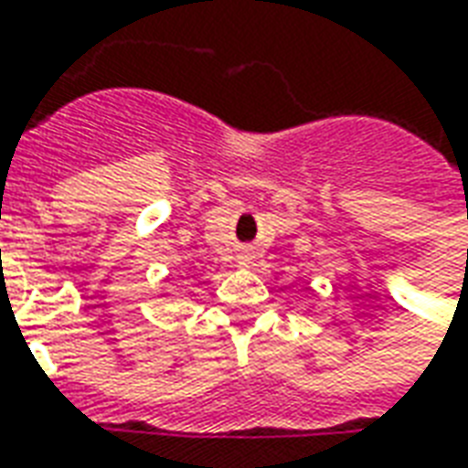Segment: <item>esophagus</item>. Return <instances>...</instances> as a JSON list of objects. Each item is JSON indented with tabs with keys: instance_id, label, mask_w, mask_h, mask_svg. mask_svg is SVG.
Segmentation results:
<instances>
[{
	"instance_id": "obj_1",
	"label": "esophagus",
	"mask_w": 468,
	"mask_h": 468,
	"mask_svg": "<svg viewBox=\"0 0 468 468\" xmlns=\"http://www.w3.org/2000/svg\"><path fill=\"white\" fill-rule=\"evenodd\" d=\"M250 258H253V255H250V250H245V253H243L245 263H250Z\"/></svg>"
}]
</instances>
